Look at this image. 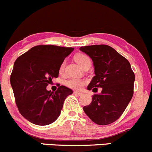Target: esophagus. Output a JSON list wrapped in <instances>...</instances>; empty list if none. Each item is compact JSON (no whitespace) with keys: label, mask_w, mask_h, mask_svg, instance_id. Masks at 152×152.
I'll use <instances>...</instances> for the list:
<instances>
[{"label":"esophagus","mask_w":152,"mask_h":152,"mask_svg":"<svg viewBox=\"0 0 152 152\" xmlns=\"http://www.w3.org/2000/svg\"><path fill=\"white\" fill-rule=\"evenodd\" d=\"M74 94H76V95H77V96H82L83 95L82 92H78V91H75Z\"/></svg>","instance_id":"esophagus-1"}]
</instances>
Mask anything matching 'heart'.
<instances>
[{
  "mask_svg": "<svg viewBox=\"0 0 152 152\" xmlns=\"http://www.w3.org/2000/svg\"><path fill=\"white\" fill-rule=\"evenodd\" d=\"M75 59L76 62L81 67H82L85 64L91 62V60H90L89 57L85 54H82V53L76 55L75 57ZM64 65L65 61H63V62L61 64V65H60V72L63 71L64 68ZM85 83H86V81H85L84 80L77 77H70L65 81V85H66L67 87L72 89H80L81 88L84 86Z\"/></svg>",
  "mask_w": 152,
  "mask_h": 152,
  "instance_id": "b5f03b06",
  "label": "heart"
}]
</instances>
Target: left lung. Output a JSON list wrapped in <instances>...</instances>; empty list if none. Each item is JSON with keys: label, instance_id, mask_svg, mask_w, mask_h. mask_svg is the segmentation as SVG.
I'll return each instance as SVG.
<instances>
[{"label": "left lung", "instance_id": "8db88e82", "mask_svg": "<svg viewBox=\"0 0 152 152\" xmlns=\"http://www.w3.org/2000/svg\"><path fill=\"white\" fill-rule=\"evenodd\" d=\"M80 50L91 57L94 64L95 76L88 90L102 88V93L94 94L92 102L83 110L96 124L112 123L120 118L133 97L135 75L130 64L107 45L83 46Z\"/></svg>", "mask_w": 152, "mask_h": 152}]
</instances>
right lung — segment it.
Segmentation results:
<instances>
[{
    "instance_id": "right-lung-1",
    "label": "right lung",
    "mask_w": 152,
    "mask_h": 152,
    "mask_svg": "<svg viewBox=\"0 0 152 152\" xmlns=\"http://www.w3.org/2000/svg\"><path fill=\"white\" fill-rule=\"evenodd\" d=\"M74 50L51 45L32 47L14 62L10 82L19 112L37 125L51 124L59 117L64 102L72 91L61 86L53 93L46 86L58 77L64 58Z\"/></svg>"
}]
</instances>
